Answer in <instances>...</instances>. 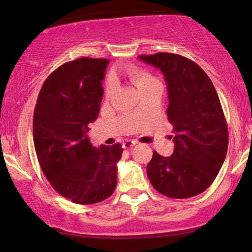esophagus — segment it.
Returning <instances> with one entry per match:
<instances>
[{
  "label": "esophagus",
  "mask_w": 252,
  "mask_h": 252,
  "mask_svg": "<svg viewBox=\"0 0 252 252\" xmlns=\"http://www.w3.org/2000/svg\"><path fill=\"white\" fill-rule=\"evenodd\" d=\"M136 143H137V141H135V140H125L123 142V147L124 148H130V147L135 146Z\"/></svg>",
  "instance_id": "esophagus-1"
}]
</instances>
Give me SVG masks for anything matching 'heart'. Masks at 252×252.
<instances>
[{"mask_svg":"<svg viewBox=\"0 0 252 252\" xmlns=\"http://www.w3.org/2000/svg\"><path fill=\"white\" fill-rule=\"evenodd\" d=\"M125 73L128 75L130 80L136 85V87L139 89H142L143 87H146L147 85H149L151 81L156 80L153 74L148 73L147 71H144L142 68H139L136 66H126ZM112 87H113L112 82L109 81L105 86V94H110L112 91Z\"/></svg>","mask_w":252,"mask_h":252,"instance_id":"heart-1","label":"heart"}]
</instances>
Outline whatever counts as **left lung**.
Returning a JSON list of instances; mask_svg holds the SVG:
<instances>
[{
	"label": "left lung",
	"mask_w": 252,
	"mask_h": 252,
	"mask_svg": "<svg viewBox=\"0 0 252 252\" xmlns=\"http://www.w3.org/2000/svg\"><path fill=\"white\" fill-rule=\"evenodd\" d=\"M163 72L167 85L168 122L173 125L174 151H154L147 165L154 188L171 198H188L208 189L225 160L228 128L215 86L203 68L181 55L139 56Z\"/></svg>",
	"instance_id": "8db88e82"
}]
</instances>
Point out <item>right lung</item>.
Masks as SVG:
<instances>
[{
	"label": "right lung",
	"mask_w": 252,
	"mask_h": 252,
	"mask_svg": "<svg viewBox=\"0 0 252 252\" xmlns=\"http://www.w3.org/2000/svg\"><path fill=\"white\" fill-rule=\"evenodd\" d=\"M109 61L82 57L67 62L46 79L33 116L37 160L51 187L77 204L110 197L117 186L120 143L89 142V124L102 102V80Z\"/></svg>",
	"instance_id": "right-lung-1"
}]
</instances>
